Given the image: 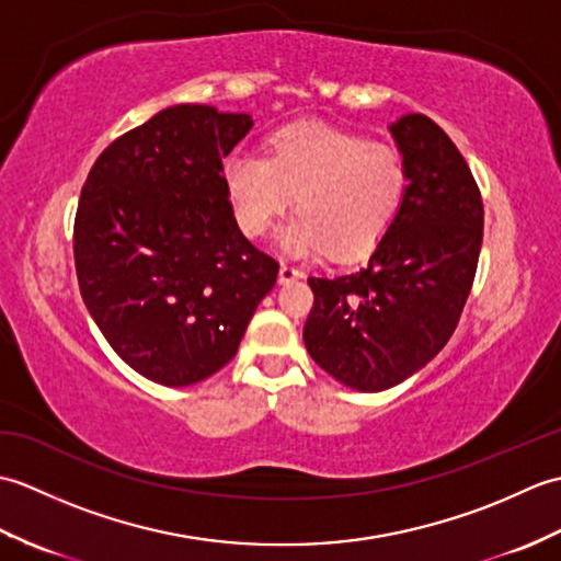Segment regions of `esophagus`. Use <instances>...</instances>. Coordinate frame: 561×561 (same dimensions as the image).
<instances>
[{"label":"esophagus","mask_w":561,"mask_h":561,"mask_svg":"<svg viewBox=\"0 0 561 561\" xmlns=\"http://www.w3.org/2000/svg\"><path fill=\"white\" fill-rule=\"evenodd\" d=\"M301 277H304V272L299 267H294L291 262H282L279 265V284H289V282H296Z\"/></svg>","instance_id":"esophagus-1"}]
</instances>
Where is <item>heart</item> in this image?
I'll list each match as a JSON object with an SVG mask.
<instances>
[{
    "instance_id": "heart-1",
    "label": "heart",
    "mask_w": 561,
    "mask_h": 561,
    "mask_svg": "<svg viewBox=\"0 0 561 561\" xmlns=\"http://www.w3.org/2000/svg\"><path fill=\"white\" fill-rule=\"evenodd\" d=\"M233 217L250 238L265 236L287 211L279 245L316 257L330 248L350 257L376 245L408 195L402 151L330 127H289L272 137L267 157L233 153L224 169Z\"/></svg>"
}]
</instances>
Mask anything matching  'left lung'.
<instances>
[{
  "mask_svg": "<svg viewBox=\"0 0 561 561\" xmlns=\"http://www.w3.org/2000/svg\"><path fill=\"white\" fill-rule=\"evenodd\" d=\"M388 129L410 171L396 221L364 265L308 277L306 350L362 392L402 383L446 347L482 248L480 190L448 135L420 113Z\"/></svg>",
  "mask_w": 561,
  "mask_h": 561,
  "instance_id": "1",
  "label": "left lung"
}]
</instances>
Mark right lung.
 Returning <instances> with one entry per match:
<instances>
[{
    "instance_id": "add662e5",
    "label": "right lung",
    "mask_w": 561,
    "mask_h": 561,
    "mask_svg": "<svg viewBox=\"0 0 561 561\" xmlns=\"http://www.w3.org/2000/svg\"><path fill=\"white\" fill-rule=\"evenodd\" d=\"M253 117L181 103L115 139L75 221L81 299L121 359L183 388L233 359L279 265L241 233L221 159Z\"/></svg>"
}]
</instances>
